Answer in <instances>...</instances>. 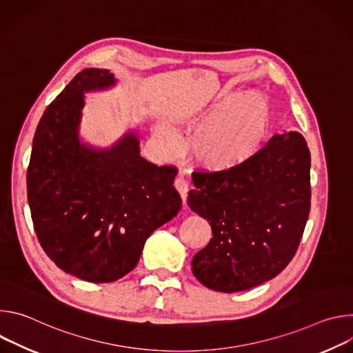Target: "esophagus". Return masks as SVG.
<instances>
[{
	"mask_svg": "<svg viewBox=\"0 0 353 353\" xmlns=\"http://www.w3.org/2000/svg\"><path fill=\"white\" fill-rule=\"evenodd\" d=\"M174 187L176 190L179 191L181 199H183V204L185 205V199H187V194H188V190H190V185H188V181L183 177H177L174 180Z\"/></svg>",
	"mask_w": 353,
	"mask_h": 353,
	"instance_id": "obj_1",
	"label": "esophagus"
}]
</instances>
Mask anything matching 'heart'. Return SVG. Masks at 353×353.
Returning <instances> with one entry per match:
<instances>
[{"label":"heart","instance_id":"obj_1","mask_svg":"<svg viewBox=\"0 0 353 353\" xmlns=\"http://www.w3.org/2000/svg\"><path fill=\"white\" fill-rule=\"evenodd\" d=\"M272 123V108L264 93H229L221 102L185 120L188 128H196L190 139L191 159L205 172L234 170L263 149ZM157 141L166 157L181 152L177 134L166 124L157 128Z\"/></svg>","mask_w":353,"mask_h":353}]
</instances>
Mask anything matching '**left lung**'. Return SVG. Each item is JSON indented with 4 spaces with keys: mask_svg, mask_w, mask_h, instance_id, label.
<instances>
[{
    "mask_svg": "<svg viewBox=\"0 0 353 353\" xmlns=\"http://www.w3.org/2000/svg\"><path fill=\"white\" fill-rule=\"evenodd\" d=\"M188 207L211 225L192 257L194 276L233 293L259 286L293 259L310 212V150L297 131L274 135L245 165L192 173Z\"/></svg>",
    "mask_w": 353,
    "mask_h": 353,
    "instance_id": "left-lung-1",
    "label": "left lung"
}]
</instances>
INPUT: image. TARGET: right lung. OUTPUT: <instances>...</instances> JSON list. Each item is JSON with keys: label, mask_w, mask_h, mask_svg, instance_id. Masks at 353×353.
Wrapping results in <instances>:
<instances>
[{"label": "right lung", "mask_w": 353, "mask_h": 353, "mask_svg": "<svg viewBox=\"0 0 353 353\" xmlns=\"http://www.w3.org/2000/svg\"><path fill=\"white\" fill-rule=\"evenodd\" d=\"M109 70L85 68L44 110L28 168V201L36 236L59 268L108 283L132 271L146 239L181 208L173 166L139 154L127 131L109 148L79 135L85 93L110 89Z\"/></svg>", "instance_id": "right-lung-1"}]
</instances>
